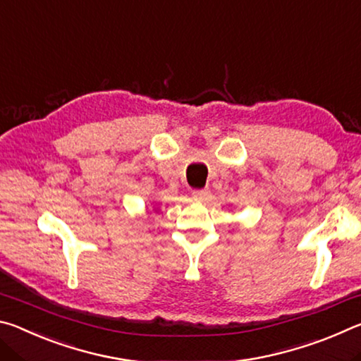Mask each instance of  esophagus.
I'll return each instance as SVG.
<instances>
[{
	"label": "esophagus",
	"mask_w": 361,
	"mask_h": 361,
	"mask_svg": "<svg viewBox=\"0 0 361 361\" xmlns=\"http://www.w3.org/2000/svg\"><path fill=\"white\" fill-rule=\"evenodd\" d=\"M192 197L195 200H207L210 197V189H195V191H192Z\"/></svg>",
	"instance_id": "1"
}]
</instances>
